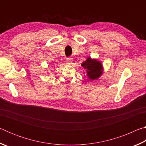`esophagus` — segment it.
Instances as JSON below:
<instances>
[{"mask_svg":"<svg viewBox=\"0 0 146 146\" xmlns=\"http://www.w3.org/2000/svg\"><path fill=\"white\" fill-rule=\"evenodd\" d=\"M66 61H67V62L68 63V64H71L73 62V58H71V57H68V58H66Z\"/></svg>","mask_w":146,"mask_h":146,"instance_id":"1","label":"esophagus"}]
</instances>
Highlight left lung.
<instances>
[{
	"label": "left lung",
	"instance_id": "obj_1",
	"mask_svg": "<svg viewBox=\"0 0 146 146\" xmlns=\"http://www.w3.org/2000/svg\"><path fill=\"white\" fill-rule=\"evenodd\" d=\"M82 69L90 81L97 80L103 74L104 67L102 62L96 58H92L89 56L81 64Z\"/></svg>",
	"mask_w": 146,
	"mask_h": 146
}]
</instances>
